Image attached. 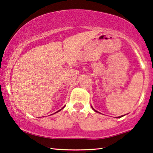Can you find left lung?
<instances>
[{
  "label": "left lung",
  "mask_w": 153,
  "mask_h": 153,
  "mask_svg": "<svg viewBox=\"0 0 153 153\" xmlns=\"http://www.w3.org/2000/svg\"><path fill=\"white\" fill-rule=\"evenodd\" d=\"M94 111H95V110H94ZM96 111V112H97V111ZM123 116H121V117H123Z\"/></svg>",
  "instance_id": "left-lung-1"
}]
</instances>
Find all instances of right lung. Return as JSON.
<instances>
[{"instance_id":"add662e5","label":"right lung","mask_w":153,"mask_h":153,"mask_svg":"<svg viewBox=\"0 0 153 153\" xmlns=\"http://www.w3.org/2000/svg\"><path fill=\"white\" fill-rule=\"evenodd\" d=\"M62 109H61V110H62ZM61 110H59V111H58L57 112H59V111H61ZM57 112H56V113H57Z\"/></svg>"}]
</instances>
